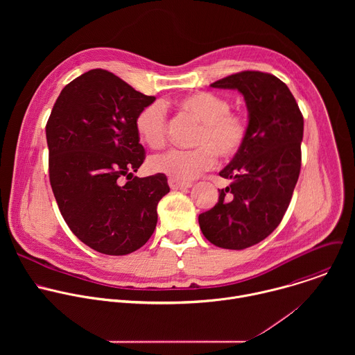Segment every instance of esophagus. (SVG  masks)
<instances>
[{
  "label": "esophagus",
  "mask_w": 355,
  "mask_h": 355,
  "mask_svg": "<svg viewBox=\"0 0 355 355\" xmlns=\"http://www.w3.org/2000/svg\"><path fill=\"white\" fill-rule=\"evenodd\" d=\"M168 185H170L171 189H187V188L192 187L191 182L178 181V180H174V178H168Z\"/></svg>",
  "instance_id": "obj_1"
}]
</instances>
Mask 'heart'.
I'll list each match as a JSON object with an SVG mask.
<instances>
[{
  "label": "heart",
  "mask_w": 355,
  "mask_h": 355,
  "mask_svg": "<svg viewBox=\"0 0 355 355\" xmlns=\"http://www.w3.org/2000/svg\"><path fill=\"white\" fill-rule=\"evenodd\" d=\"M177 110L196 119L200 129L192 150H170L155 156L150 167L156 173L170 175L178 181H189L211 170L218 160H230L240 153L247 135V119L230 112L229 99L215 92H193L177 101ZM136 132L143 143L151 148H160L167 140V116L160 103L146 105L135 119Z\"/></svg>",
  "instance_id": "obj_1"
}]
</instances>
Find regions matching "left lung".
<instances>
[{
    "instance_id": "1",
    "label": "left lung",
    "mask_w": 355,
    "mask_h": 355,
    "mask_svg": "<svg viewBox=\"0 0 355 355\" xmlns=\"http://www.w3.org/2000/svg\"><path fill=\"white\" fill-rule=\"evenodd\" d=\"M211 87L243 94L248 135L219 173L232 184L219 189L218 204L198 222L212 244L243 250L270 236L289 207L300 173L303 116L286 84L268 73L247 70Z\"/></svg>"
}]
</instances>
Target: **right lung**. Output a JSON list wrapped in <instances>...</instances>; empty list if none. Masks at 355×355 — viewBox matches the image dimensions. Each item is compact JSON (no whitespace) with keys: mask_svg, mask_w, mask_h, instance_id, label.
<instances>
[{"mask_svg":"<svg viewBox=\"0 0 355 355\" xmlns=\"http://www.w3.org/2000/svg\"><path fill=\"white\" fill-rule=\"evenodd\" d=\"M155 101L94 69L62 89L49 116V178L60 214L84 244L103 254L125 256L146 244L157 225L159 202L170 192L162 173L133 175L144 162L135 119Z\"/></svg>","mask_w":355,"mask_h":355,"instance_id":"right-lung-1","label":"right lung"}]
</instances>
